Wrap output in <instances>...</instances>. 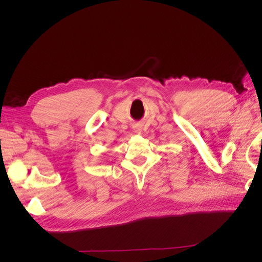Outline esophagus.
Listing matches in <instances>:
<instances>
[{
    "label": "esophagus",
    "instance_id": "34e87169",
    "mask_svg": "<svg viewBox=\"0 0 262 262\" xmlns=\"http://www.w3.org/2000/svg\"><path fill=\"white\" fill-rule=\"evenodd\" d=\"M134 132L137 134H140L141 133V128L139 126H134Z\"/></svg>",
    "mask_w": 262,
    "mask_h": 262
}]
</instances>
